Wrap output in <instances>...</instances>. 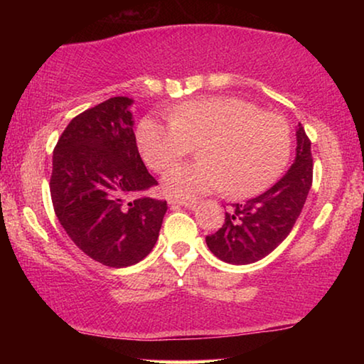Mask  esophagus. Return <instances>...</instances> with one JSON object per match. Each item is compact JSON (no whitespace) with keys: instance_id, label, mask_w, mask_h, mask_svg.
<instances>
[{"instance_id":"esophagus-1","label":"esophagus","mask_w":364,"mask_h":364,"mask_svg":"<svg viewBox=\"0 0 364 364\" xmlns=\"http://www.w3.org/2000/svg\"><path fill=\"white\" fill-rule=\"evenodd\" d=\"M168 205H171V207L193 208L197 205V200H181V198H171V200H168Z\"/></svg>"}]
</instances>
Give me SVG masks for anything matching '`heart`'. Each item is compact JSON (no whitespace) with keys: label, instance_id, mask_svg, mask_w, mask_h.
Instances as JSON below:
<instances>
[{"label":"heart","instance_id":"obj_1","mask_svg":"<svg viewBox=\"0 0 364 364\" xmlns=\"http://www.w3.org/2000/svg\"><path fill=\"white\" fill-rule=\"evenodd\" d=\"M137 142L144 161L161 172L198 149L196 164L178 166L162 178L173 198L223 191L243 198L265 191L285 168L291 131L285 119L262 112L237 97L193 99L176 106L168 121L142 119Z\"/></svg>","mask_w":364,"mask_h":364}]
</instances>
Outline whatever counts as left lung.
Returning a JSON list of instances; mask_svg holds the SVG:
<instances>
[{
	"label": "left lung",
	"mask_w": 364,
	"mask_h": 364,
	"mask_svg": "<svg viewBox=\"0 0 364 364\" xmlns=\"http://www.w3.org/2000/svg\"><path fill=\"white\" fill-rule=\"evenodd\" d=\"M313 181L311 142L296 126L295 161L267 192L245 203H233L222 228L205 237L207 247L222 262L248 265L272 253L288 237L300 217Z\"/></svg>",
	"instance_id": "obj_1"
}]
</instances>
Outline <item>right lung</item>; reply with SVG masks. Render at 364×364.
Returning <instances> with one entry per match:
<instances>
[{
	"label": "right lung",
	"instance_id": "1",
	"mask_svg": "<svg viewBox=\"0 0 364 364\" xmlns=\"http://www.w3.org/2000/svg\"><path fill=\"white\" fill-rule=\"evenodd\" d=\"M132 99L117 96L79 114L53 152L51 188L56 217L92 260L124 268L156 245L166 200L142 196L157 181L139 154Z\"/></svg>",
	"mask_w": 364,
	"mask_h": 364
}]
</instances>
